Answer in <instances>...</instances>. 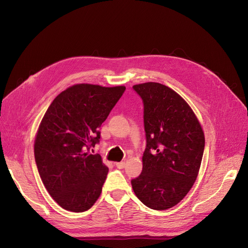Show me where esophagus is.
Wrapping results in <instances>:
<instances>
[{
	"label": "esophagus",
	"mask_w": 248,
	"mask_h": 248,
	"mask_svg": "<svg viewBox=\"0 0 248 248\" xmlns=\"http://www.w3.org/2000/svg\"><path fill=\"white\" fill-rule=\"evenodd\" d=\"M115 166L117 169H124L125 166V162H119V163H115Z\"/></svg>",
	"instance_id": "esophagus-1"
}]
</instances>
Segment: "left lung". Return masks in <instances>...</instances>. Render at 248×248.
<instances>
[{"instance_id":"1","label":"left lung","mask_w":248,"mask_h":248,"mask_svg":"<svg viewBox=\"0 0 248 248\" xmlns=\"http://www.w3.org/2000/svg\"><path fill=\"white\" fill-rule=\"evenodd\" d=\"M144 103L147 146L141 174L132 180L136 196L154 210L183 199L199 173L205 147L203 129L189 104L158 82L133 86Z\"/></svg>"}]
</instances>
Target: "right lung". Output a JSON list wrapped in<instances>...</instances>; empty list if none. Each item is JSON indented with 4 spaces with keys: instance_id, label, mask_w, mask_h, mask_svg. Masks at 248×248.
I'll use <instances>...</instances> for the list:
<instances>
[{
    "instance_id": "obj_1",
    "label": "right lung",
    "mask_w": 248,
    "mask_h": 248,
    "mask_svg": "<svg viewBox=\"0 0 248 248\" xmlns=\"http://www.w3.org/2000/svg\"><path fill=\"white\" fill-rule=\"evenodd\" d=\"M124 90L75 84L45 112L35 139V162L50 196L63 209L84 212L100 196L108 168L89 151L99 142L98 127Z\"/></svg>"
}]
</instances>
